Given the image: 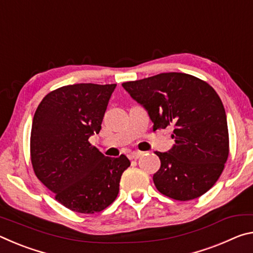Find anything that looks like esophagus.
<instances>
[{"label":"esophagus","mask_w":253,"mask_h":253,"mask_svg":"<svg viewBox=\"0 0 253 253\" xmlns=\"http://www.w3.org/2000/svg\"><path fill=\"white\" fill-rule=\"evenodd\" d=\"M143 152H139V151H136V152H132L130 154V158L131 160H138V158L143 155Z\"/></svg>","instance_id":"esophagus-1"}]
</instances>
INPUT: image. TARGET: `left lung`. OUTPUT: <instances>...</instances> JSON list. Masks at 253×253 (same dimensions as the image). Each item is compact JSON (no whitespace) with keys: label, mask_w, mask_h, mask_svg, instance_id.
I'll return each mask as SVG.
<instances>
[{"label":"left lung","mask_w":253,"mask_h":253,"mask_svg":"<svg viewBox=\"0 0 253 253\" xmlns=\"http://www.w3.org/2000/svg\"><path fill=\"white\" fill-rule=\"evenodd\" d=\"M123 87L143 105L153 130L173 127L175 144L155 152L161 168L153 181L162 194L190 201L219 179L229 156V130L223 104L204 80L182 72H166L127 81Z\"/></svg>","instance_id":"8db88e82"}]
</instances>
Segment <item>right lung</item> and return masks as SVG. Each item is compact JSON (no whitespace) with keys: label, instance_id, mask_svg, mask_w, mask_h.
<instances>
[{"label":"right lung","instance_id":"1","mask_svg":"<svg viewBox=\"0 0 253 253\" xmlns=\"http://www.w3.org/2000/svg\"><path fill=\"white\" fill-rule=\"evenodd\" d=\"M116 84H77L50 91L34 114L30 156L36 176L74 212L92 214L116 200L130 162L106 157L89 137L99 134Z\"/></svg>","mask_w":253,"mask_h":253}]
</instances>
